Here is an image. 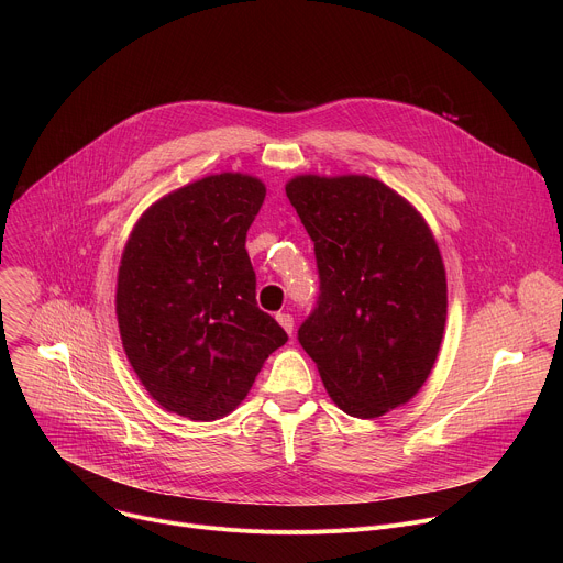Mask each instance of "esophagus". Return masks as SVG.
Instances as JSON below:
<instances>
[{
	"mask_svg": "<svg viewBox=\"0 0 563 563\" xmlns=\"http://www.w3.org/2000/svg\"><path fill=\"white\" fill-rule=\"evenodd\" d=\"M276 320L280 323V328L291 336L294 334V316L291 313H276Z\"/></svg>",
	"mask_w": 563,
	"mask_h": 563,
	"instance_id": "34e87169",
	"label": "esophagus"
}]
</instances>
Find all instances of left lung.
Listing matches in <instances>:
<instances>
[{
    "instance_id": "8db88e82",
    "label": "left lung",
    "mask_w": 563,
    "mask_h": 563,
    "mask_svg": "<svg viewBox=\"0 0 563 563\" xmlns=\"http://www.w3.org/2000/svg\"><path fill=\"white\" fill-rule=\"evenodd\" d=\"M313 240L318 305L298 330L334 404L376 419L428 380L445 330V267L426 218L369 176L285 185Z\"/></svg>"
}]
</instances>
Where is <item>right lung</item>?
<instances>
[{
    "label": "right lung",
    "mask_w": 563,
    "mask_h": 563,
    "mask_svg": "<svg viewBox=\"0 0 563 563\" xmlns=\"http://www.w3.org/2000/svg\"><path fill=\"white\" fill-rule=\"evenodd\" d=\"M250 174H216L155 200L118 269L122 347L157 406L216 421L250 394L285 330L256 305L247 229L265 200Z\"/></svg>",
    "instance_id": "1"
}]
</instances>
